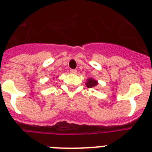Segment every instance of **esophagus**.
<instances>
[{
    "instance_id": "1",
    "label": "esophagus",
    "mask_w": 152,
    "mask_h": 152,
    "mask_svg": "<svg viewBox=\"0 0 152 152\" xmlns=\"http://www.w3.org/2000/svg\"><path fill=\"white\" fill-rule=\"evenodd\" d=\"M70 72H71V74H76V73H77V70L71 69V70H70Z\"/></svg>"
}]
</instances>
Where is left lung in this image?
I'll list each match as a JSON object with an SVG mask.
<instances>
[{
	"label": "left lung",
	"instance_id": "8db88e82",
	"mask_svg": "<svg viewBox=\"0 0 152 152\" xmlns=\"http://www.w3.org/2000/svg\"><path fill=\"white\" fill-rule=\"evenodd\" d=\"M96 85H98V82L97 81L94 80L92 78L88 79V81L86 83V86L88 88H93V87H95Z\"/></svg>",
	"mask_w": 152,
	"mask_h": 152
}]
</instances>
